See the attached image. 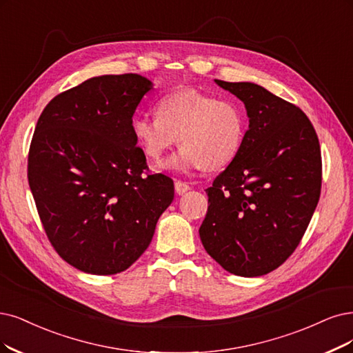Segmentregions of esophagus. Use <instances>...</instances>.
Here are the masks:
<instances>
[{"label":"esophagus","mask_w":353,"mask_h":353,"mask_svg":"<svg viewBox=\"0 0 353 353\" xmlns=\"http://www.w3.org/2000/svg\"><path fill=\"white\" fill-rule=\"evenodd\" d=\"M174 190H176L177 194H183V193H186L188 190H190V186H189L188 183H183V181L176 180V181H174Z\"/></svg>","instance_id":"obj_1"}]
</instances>
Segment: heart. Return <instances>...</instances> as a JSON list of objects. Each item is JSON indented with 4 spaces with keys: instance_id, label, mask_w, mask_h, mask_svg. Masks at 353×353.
<instances>
[{
    "instance_id": "b5f03b06",
    "label": "heart",
    "mask_w": 353,
    "mask_h": 353,
    "mask_svg": "<svg viewBox=\"0 0 353 353\" xmlns=\"http://www.w3.org/2000/svg\"><path fill=\"white\" fill-rule=\"evenodd\" d=\"M130 129L152 161H160L179 141L181 147L165 168L190 173L203 167H225L236 159L245 135V116L236 101L181 90L160 100L159 116L137 114Z\"/></svg>"
}]
</instances>
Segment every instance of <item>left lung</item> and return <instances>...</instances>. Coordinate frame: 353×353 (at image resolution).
<instances>
[{
	"mask_svg": "<svg viewBox=\"0 0 353 353\" xmlns=\"http://www.w3.org/2000/svg\"><path fill=\"white\" fill-rule=\"evenodd\" d=\"M215 83L249 117L243 145L208 193L201 241L216 263L244 278L279 268L301 241L321 189V152L305 113L254 83Z\"/></svg>",
	"mask_w": 353,
	"mask_h": 353,
	"instance_id": "1",
	"label": "left lung"
}]
</instances>
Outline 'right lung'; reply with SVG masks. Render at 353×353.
<instances>
[{
	"instance_id": "1",
	"label": "right lung",
	"mask_w": 353,
	"mask_h": 353,
	"mask_svg": "<svg viewBox=\"0 0 353 353\" xmlns=\"http://www.w3.org/2000/svg\"><path fill=\"white\" fill-rule=\"evenodd\" d=\"M154 84L138 74L100 75L52 99L39 117L28 177L58 254L91 275L126 270L150 245L173 202V180L142 176L132 116Z\"/></svg>"
}]
</instances>
